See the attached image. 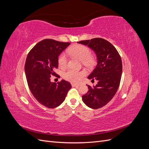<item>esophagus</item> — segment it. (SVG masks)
Wrapping results in <instances>:
<instances>
[{
	"label": "esophagus",
	"mask_w": 149,
	"mask_h": 149,
	"mask_svg": "<svg viewBox=\"0 0 149 149\" xmlns=\"http://www.w3.org/2000/svg\"><path fill=\"white\" fill-rule=\"evenodd\" d=\"M71 84L74 87H79V86H81V84H79V83H72Z\"/></svg>",
	"instance_id": "obj_1"
}]
</instances>
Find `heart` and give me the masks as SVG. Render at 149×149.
I'll return each mask as SVG.
<instances>
[{
    "label": "heart",
    "instance_id": "b5f03b06",
    "mask_svg": "<svg viewBox=\"0 0 149 149\" xmlns=\"http://www.w3.org/2000/svg\"><path fill=\"white\" fill-rule=\"evenodd\" d=\"M68 53L78 59L82 61L83 64L87 67H91L94 64V59L91 55V50L83 45H75L68 49ZM58 65L61 68H64L67 64V57L64 53L60 54L58 57ZM84 72L69 70L63 74V78L68 81L76 83L83 78Z\"/></svg>",
    "mask_w": 149,
    "mask_h": 149
}]
</instances>
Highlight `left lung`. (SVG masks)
<instances>
[{
    "instance_id": "left-lung-1",
    "label": "left lung",
    "mask_w": 149,
    "mask_h": 149,
    "mask_svg": "<svg viewBox=\"0 0 149 149\" xmlns=\"http://www.w3.org/2000/svg\"><path fill=\"white\" fill-rule=\"evenodd\" d=\"M78 43L88 45L95 52L97 64L88 78L97 84L92 88L88 85V93L82 96L85 104L92 109L106 105L114 96L119 88L123 64L118 52L107 40L101 38L82 40Z\"/></svg>"
}]
</instances>
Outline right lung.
I'll use <instances>...</instances> for the list:
<instances>
[{
    "mask_svg": "<svg viewBox=\"0 0 149 149\" xmlns=\"http://www.w3.org/2000/svg\"><path fill=\"white\" fill-rule=\"evenodd\" d=\"M70 43L45 39L36 44L26 56L25 72L29 89L38 102L48 108L60 106L71 88L65 80L57 83L50 81L52 75L57 76L55 70L58 67V56Z\"/></svg>",
    "mask_w": 149,
    "mask_h": 149,
    "instance_id": "1",
    "label": "right lung"
}]
</instances>
